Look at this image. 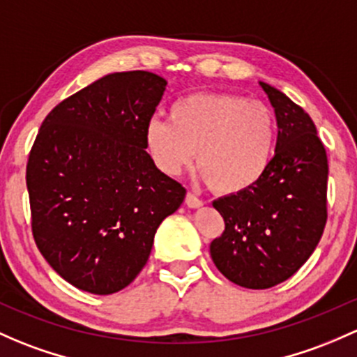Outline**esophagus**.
Here are the masks:
<instances>
[{"label":"esophagus","mask_w":357,"mask_h":357,"mask_svg":"<svg viewBox=\"0 0 357 357\" xmlns=\"http://www.w3.org/2000/svg\"><path fill=\"white\" fill-rule=\"evenodd\" d=\"M185 204L188 205L190 208H200L202 205H204V202H202L200 198L197 197V195H193V193H188V195H186V200H185Z\"/></svg>","instance_id":"esophagus-1"}]
</instances>
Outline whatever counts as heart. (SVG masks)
Here are the masks:
<instances>
[{"instance_id":"heart-1","label":"heart","mask_w":357,"mask_h":357,"mask_svg":"<svg viewBox=\"0 0 357 357\" xmlns=\"http://www.w3.org/2000/svg\"><path fill=\"white\" fill-rule=\"evenodd\" d=\"M279 128L265 104L234 93L202 92L174 100L169 119L150 118L144 142L167 176L197 162L220 195H243L260 185L273 162Z\"/></svg>"}]
</instances>
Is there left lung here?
<instances>
[{
	"label": "left lung",
	"instance_id": "8db88e82",
	"mask_svg": "<svg viewBox=\"0 0 357 357\" xmlns=\"http://www.w3.org/2000/svg\"><path fill=\"white\" fill-rule=\"evenodd\" d=\"M258 84L275 112V157L260 185L213 202L226 231L210 245L219 272L248 289H268L294 275L327 222L328 160L317 126L286 93Z\"/></svg>",
	"mask_w": 357,
	"mask_h": 357
}]
</instances>
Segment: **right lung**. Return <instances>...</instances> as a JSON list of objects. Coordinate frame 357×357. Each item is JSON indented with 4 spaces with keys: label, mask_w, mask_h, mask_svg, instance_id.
<instances>
[{
    "label": "right lung",
    "mask_w": 357,
    "mask_h": 357,
    "mask_svg": "<svg viewBox=\"0 0 357 357\" xmlns=\"http://www.w3.org/2000/svg\"><path fill=\"white\" fill-rule=\"evenodd\" d=\"M166 85L150 71L106 75L59 102L30 150L36 245L56 273L90 294L133 282L157 227L185 200L144 142Z\"/></svg>",
    "instance_id": "add662e5"
}]
</instances>
